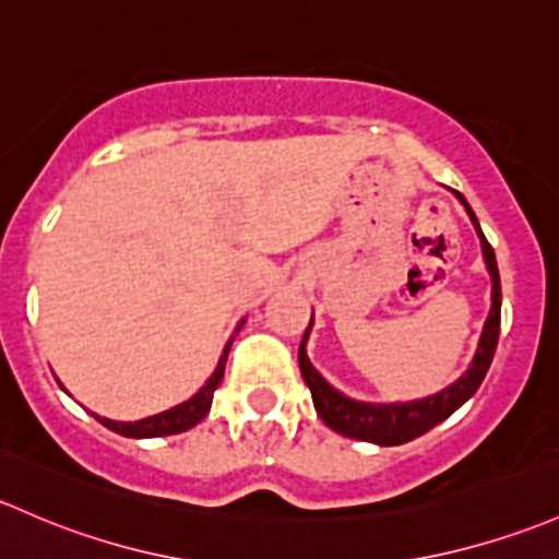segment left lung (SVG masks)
I'll return each instance as SVG.
<instances>
[{
  "label": "left lung",
  "instance_id": "obj_1",
  "mask_svg": "<svg viewBox=\"0 0 559 559\" xmlns=\"http://www.w3.org/2000/svg\"><path fill=\"white\" fill-rule=\"evenodd\" d=\"M455 195L461 198L463 205H466L468 216H472L474 227H477L487 270H490L492 275V308L490 316H487L485 332H481L477 358H474L472 369H468L455 385L437 393V396H428L423 399V402L407 404H364L343 396L340 391H334V388L316 372L313 364L308 361V354H305V337H308L310 329L308 326L305 329L302 343H299V372H302L305 383L310 388L316 413L321 415V420H324L332 431L343 433V437L383 444V448H393V444H404L409 442V439H418L426 431H431L433 426H439L444 418H450L466 399H472L474 393H477V388L481 385V380H485L487 369H490L492 356H496L498 348V334H501V278H498L496 251H492V246L487 243V238L481 235L477 216H474L466 198H463L461 192H455Z\"/></svg>",
  "mask_w": 559,
  "mask_h": 559
}]
</instances>
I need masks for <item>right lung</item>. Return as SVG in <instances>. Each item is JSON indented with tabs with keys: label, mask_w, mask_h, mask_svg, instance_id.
<instances>
[{
	"label": "right lung",
	"mask_w": 559,
	"mask_h": 559,
	"mask_svg": "<svg viewBox=\"0 0 559 559\" xmlns=\"http://www.w3.org/2000/svg\"><path fill=\"white\" fill-rule=\"evenodd\" d=\"M230 345L233 343H227L225 354H222L214 374L209 378V383H205L201 391L190 399V402L166 409V413H160V415H152V418H144V420H133V423H117V420H107V418H98V420H102L107 428H111V431L122 433V437H131V439L168 437V433L187 431V428H192L195 423H201L205 415H209L211 402H214V391L219 388L222 378H225V364H227V354H230Z\"/></svg>",
	"instance_id": "add662e5"
}]
</instances>
